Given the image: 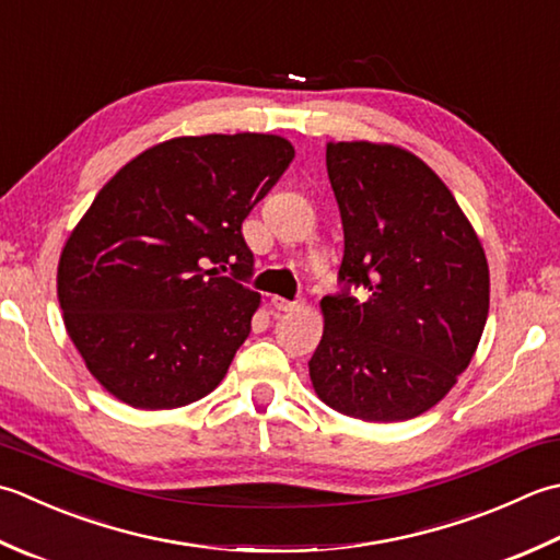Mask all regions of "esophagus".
<instances>
[{
    "mask_svg": "<svg viewBox=\"0 0 560 560\" xmlns=\"http://www.w3.org/2000/svg\"><path fill=\"white\" fill-rule=\"evenodd\" d=\"M271 305H273V311H279V313H289V311L301 308V303L287 301V299H281V295H273V299H271Z\"/></svg>",
    "mask_w": 560,
    "mask_h": 560,
    "instance_id": "obj_1",
    "label": "esophagus"
}]
</instances>
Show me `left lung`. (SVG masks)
I'll return each mask as SVG.
<instances>
[{"instance_id":"1","label":"left lung","mask_w":560,"mask_h":560,"mask_svg":"<svg viewBox=\"0 0 560 560\" xmlns=\"http://www.w3.org/2000/svg\"><path fill=\"white\" fill-rule=\"evenodd\" d=\"M345 228L342 291L325 295L308 361L332 410L402 422L434 408L474 359L488 320L483 245L446 184L388 142H327Z\"/></svg>"}]
</instances>
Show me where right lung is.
Masks as SVG:
<instances>
[{"label":"right lung","instance_id":"obj_1","mask_svg":"<svg viewBox=\"0 0 560 560\" xmlns=\"http://www.w3.org/2000/svg\"><path fill=\"white\" fill-rule=\"evenodd\" d=\"M281 136H182L120 167L70 233L58 301L90 374L120 402L172 410L228 374L259 308L249 215L293 160ZM230 268L234 279L221 278Z\"/></svg>","mask_w":560,"mask_h":560}]
</instances>
